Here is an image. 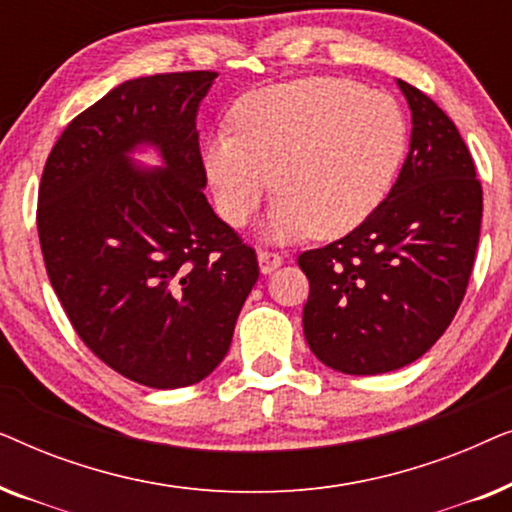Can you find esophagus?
<instances>
[{"label": "esophagus", "instance_id": "34e87169", "mask_svg": "<svg viewBox=\"0 0 512 512\" xmlns=\"http://www.w3.org/2000/svg\"><path fill=\"white\" fill-rule=\"evenodd\" d=\"M258 265H261L263 275H270V272H275L279 265H282V256H279L277 251L261 249L258 251Z\"/></svg>", "mask_w": 512, "mask_h": 512}]
</instances>
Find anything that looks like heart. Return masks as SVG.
I'll list each match as a JSON object with an SVG mask.
<instances>
[{
    "label": "heart",
    "instance_id": "1",
    "mask_svg": "<svg viewBox=\"0 0 512 512\" xmlns=\"http://www.w3.org/2000/svg\"><path fill=\"white\" fill-rule=\"evenodd\" d=\"M233 128L235 135L216 132L205 146L216 209L242 228L277 186L272 237L354 230L389 193L408 144L394 97L345 79H300L249 93L235 104Z\"/></svg>",
    "mask_w": 512,
    "mask_h": 512
}]
</instances>
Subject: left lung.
<instances>
[{"instance_id":"8db88e82","label":"left lung","mask_w":512,"mask_h":512,"mask_svg":"<svg viewBox=\"0 0 512 512\" xmlns=\"http://www.w3.org/2000/svg\"><path fill=\"white\" fill-rule=\"evenodd\" d=\"M410 153L366 221L298 256L310 279L305 340L328 368L380 375L429 352L466 296L482 223L471 151L443 109L398 79Z\"/></svg>"}]
</instances>
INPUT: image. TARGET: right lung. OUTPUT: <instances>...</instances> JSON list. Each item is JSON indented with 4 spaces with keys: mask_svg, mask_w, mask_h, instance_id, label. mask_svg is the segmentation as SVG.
<instances>
[{
    "mask_svg": "<svg viewBox=\"0 0 512 512\" xmlns=\"http://www.w3.org/2000/svg\"><path fill=\"white\" fill-rule=\"evenodd\" d=\"M216 72L125 81L48 153L37 228L74 331L118 375L177 389L212 373L258 279L256 249L209 207L195 111ZM156 143L165 171L127 163Z\"/></svg>",
    "mask_w": 512,
    "mask_h": 512,
    "instance_id": "right-lung-1",
    "label": "right lung"
}]
</instances>
